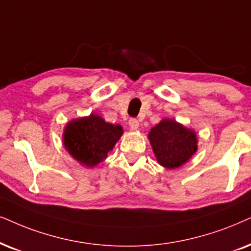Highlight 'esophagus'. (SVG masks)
<instances>
[{"mask_svg":"<svg viewBox=\"0 0 251 251\" xmlns=\"http://www.w3.org/2000/svg\"><path fill=\"white\" fill-rule=\"evenodd\" d=\"M128 125H129V127L135 131V129L139 128V120L135 118H131L128 120Z\"/></svg>","mask_w":251,"mask_h":251,"instance_id":"esophagus-1","label":"esophagus"}]
</instances>
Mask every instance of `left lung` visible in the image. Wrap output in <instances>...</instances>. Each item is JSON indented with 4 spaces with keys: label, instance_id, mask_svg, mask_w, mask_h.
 I'll return each instance as SVG.
<instances>
[{
    "label": "left lung",
    "instance_id": "8db88e82",
    "mask_svg": "<svg viewBox=\"0 0 251 251\" xmlns=\"http://www.w3.org/2000/svg\"><path fill=\"white\" fill-rule=\"evenodd\" d=\"M148 140L156 161L167 169L182 167L198 149L197 133L170 118H164L151 127Z\"/></svg>",
    "mask_w": 251,
    "mask_h": 251
}]
</instances>
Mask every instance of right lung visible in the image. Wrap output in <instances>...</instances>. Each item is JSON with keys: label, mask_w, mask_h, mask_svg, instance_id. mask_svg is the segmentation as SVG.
<instances>
[{"label": "right lung", "mask_w": 251, "mask_h": 251, "mask_svg": "<svg viewBox=\"0 0 251 251\" xmlns=\"http://www.w3.org/2000/svg\"><path fill=\"white\" fill-rule=\"evenodd\" d=\"M123 133L120 125L107 123L96 113H90L67 123L62 142L68 154L81 166L94 168L105 160Z\"/></svg>", "instance_id": "1"}]
</instances>
